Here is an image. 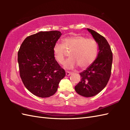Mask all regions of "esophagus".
<instances>
[{"label": "esophagus", "instance_id": "34e87169", "mask_svg": "<svg viewBox=\"0 0 130 130\" xmlns=\"http://www.w3.org/2000/svg\"><path fill=\"white\" fill-rule=\"evenodd\" d=\"M71 74H72V73H71V72H70V71H66V75H67V76H69V75H70Z\"/></svg>", "mask_w": 130, "mask_h": 130}]
</instances>
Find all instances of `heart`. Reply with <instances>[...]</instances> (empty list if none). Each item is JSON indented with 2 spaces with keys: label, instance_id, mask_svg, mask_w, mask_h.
Listing matches in <instances>:
<instances>
[{
  "label": "heart",
  "instance_id": "obj_1",
  "mask_svg": "<svg viewBox=\"0 0 130 130\" xmlns=\"http://www.w3.org/2000/svg\"><path fill=\"white\" fill-rule=\"evenodd\" d=\"M62 43L55 44L53 54L55 60L61 64L64 61L67 51H70V57L64 63V67L67 69H72L77 65L80 68H86L94 61L97 56L98 45L93 38L75 35L65 38Z\"/></svg>",
  "mask_w": 130,
  "mask_h": 130
}]
</instances>
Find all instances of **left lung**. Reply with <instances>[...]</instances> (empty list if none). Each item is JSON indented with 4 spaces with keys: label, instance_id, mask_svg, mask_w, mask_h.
<instances>
[{
    "label": "left lung",
    "instance_id": "left-lung-1",
    "mask_svg": "<svg viewBox=\"0 0 130 130\" xmlns=\"http://www.w3.org/2000/svg\"><path fill=\"white\" fill-rule=\"evenodd\" d=\"M98 43L97 57L86 70L79 74L80 82L75 87L76 92L85 97L97 94L106 87L111 74L113 55L107 40L98 33L87 28Z\"/></svg>",
    "mask_w": 130,
    "mask_h": 130
}]
</instances>
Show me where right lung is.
Listing matches in <instances>:
<instances>
[{
  "mask_svg": "<svg viewBox=\"0 0 130 130\" xmlns=\"http://www.w3.org/2000/svg\"><path fill=\"white\" fill-rule=\"evenodd\" d=\"M61 33L41 31L23 41L18 52L20 76L33 94L47 98L56 92L59 82L65 76L64 69L55 60L53 47Z\"/></svg>",
  "mask_w": 130,
  "mask_h": 130,
  "instance_id": "obj_1",
  "label": "right lung"
}]
</instances>
